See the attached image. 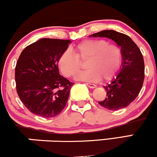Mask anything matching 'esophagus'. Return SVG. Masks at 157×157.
<instances>
[{
    "instance_id": "obj_1",
    "label": "esophagus",
    "mask_w": 157,
    "mask_h": 157,
    "mask_svg": "<svg viewBox=\"0 0 157 157\" xmlns=\"http://www.w3.org/2000/svg\"><path fill=\"white\" fill-rule=\"evenodd\" d=\"M86 84L87 85L89 88H91V89H94V88L96 87V85H94L93 83H90V82H86Z\"/></svg>"
}]
</instances>
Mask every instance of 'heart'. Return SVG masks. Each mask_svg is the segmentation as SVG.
<instances>
[{"instance_id": "obj_1", "label": "heart", "mask_w": 157, "mask_h": 157, "mask_svg": "<svg viewBox=\"0 0 157 157\" xmlns=\"http://www.w3.org/2000/svg\"><path fill=\"white\" fill-rule=\"evenodd\" d=\"M75 55L70 50L62 52L57 60L61 73L71 77L81 68V61L88 60L86 71L77 75V80L97 82L113 80L120 72L123 62V52L117 44H109L105 39H88L74 46Z\"/></svg>"}]
</instances>
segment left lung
<instances>
[{"label": "left lung", "instance_id": "obj_1", "mask_svg": "<svg viewBox=\"0 0 157 157\" xmlns=\"http://www.w3.org/2000/svg\"><path fill=\"white\" fill-rule=\"evenodd\" d=\"M91 36L113 40L123 52L120 72L111 83L104 86L107 97L99 104L109 110L127 107L136 98L143 85L145 64L141 51L130 37L113 30H103Z\"/></svg>", "mask_w": 157, "mask_h": 157}]
</instances>
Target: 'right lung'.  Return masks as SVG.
Returning a JSON list of instances; mask_svg holds the SVG:
<instances>
[{"mask_svg": "<svg viewBox=\"0 0 157 157\" xmlns=\"http://www.w3.org/2000/svg\"><path fill=\"white\" fill-rule=\"evenodd\" d=\"M70 42L43 38L21 52L15 66L16 90L25 107L34 114L53 117L67 103L75 83L59 74L57 60Z\"/></svg>", "mask_w": 157, "mask_h": 157, "instance_id": "right-lung-1", "label": "right lung"}]
</instances>
